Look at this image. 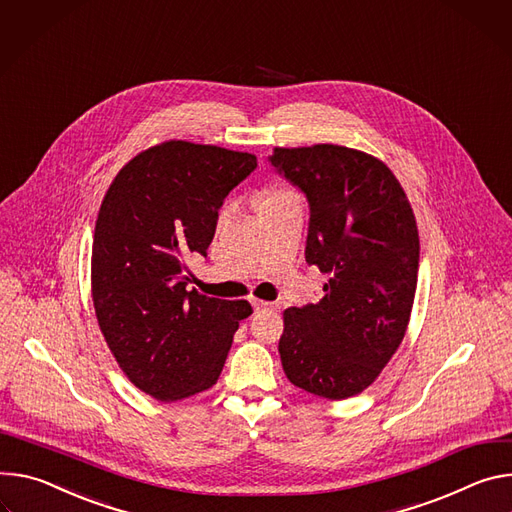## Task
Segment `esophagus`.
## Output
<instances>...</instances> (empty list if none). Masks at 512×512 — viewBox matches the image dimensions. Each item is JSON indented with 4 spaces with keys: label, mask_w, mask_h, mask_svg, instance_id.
<instances>
[{
    "label": "esophagus",
    "mask_w": 512,
    "mask_h": 512,
    "mask_svg": "<svg viewBox=\"0 0 512 512\" xmlns=\"http://www.w3.org/2000/svg\"><path fill=\"white\" fill-rule=\"evenodd\" d=\"M252 307H254L256 311H266V309H274V303L260 301V299H252Z\"/></svg>",
    "instance_id": "obj_1"
}]
</instances>
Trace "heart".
I'll list each match as a JSON object with an SVG mask.
<instances>
[{
    "mask_svg": "<svg viewBox=\"0 0 512 512\" xmlns=\"http://www.w3.org/2000/svg\"><path fill=\"white\" fill-rule=\"evenodd\" d=\"M285 193H289V189H266V191L260 195V201H266V199H276V197L285 195ZM260 201H258V203H260Z\"/></svg>",
    "mask_w": 512,
    "mask_h": 512,
    "instance_id": "heart-1",
    "label": "heart"
}]
</instances>
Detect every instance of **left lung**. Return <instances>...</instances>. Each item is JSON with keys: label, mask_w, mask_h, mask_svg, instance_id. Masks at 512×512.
Returning a JSON list of instances; mask_svg holds the SVG:
<instances>
[{"label": "left lung", "mask_w": 512, "mask_h": 512, "mask_svg": "<svg viewBox=\"0 0 512 512\" xmlns=\"http://www.w3.org/2000/svg\"><path fill=\"white\" fill-rule=\"evenodd\" d=\"M272 166L309 201L305 258L329 280L325 297L282 313L287 378L342 401L366 390L399 350L419 272L415 213L392 170L337 144L274 148Z\"/></svg>", "instance_id": "left-lung-1"}]
</instances>
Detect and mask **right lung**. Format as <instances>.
Returning a JSON list of instances; mask_svg holds the SVG:
<instances>
[{"label": "right lung", "mask_w": 512, "mask_h": 512, "mask_svg": "<svg viewBox=\"0 0 512 512\" xmlns=\"http://www.w3.org/2000/svg\"><path fill=\"white\" fill-rule=\"evenodd\" d=\"M256 168L250 152L168 140L136 154L95 221L91 297L107 348L128 380L173 403L211 388L248 301L187 291L191 256H207L217 211Z\"/></svg>", "instance_id": "right-lung-1"}]
</instances>
